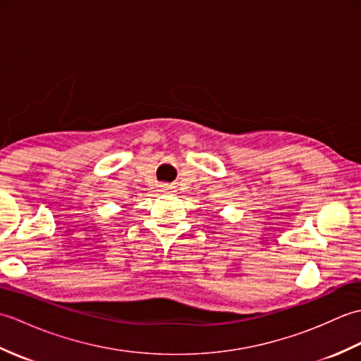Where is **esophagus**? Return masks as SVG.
<instances>
[{"instance_id": "34e87169", "label": "esophagus", "mask_w": 361, "mask_h": 361, "mask_svg": "<svg viewBox=\"0 0 361 361\" xmlns=\"http://www.w3.org/2000/svg\"><path fill=\"white\" fill-rule=\"evenodd\" d=\"M167 189H169V188H164V190H167Z\"/></svg>"}]
</instances>
